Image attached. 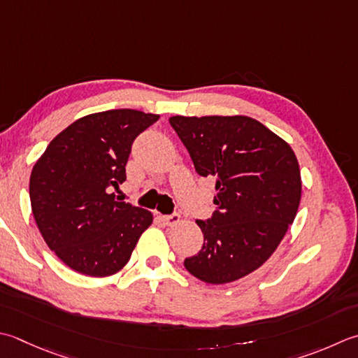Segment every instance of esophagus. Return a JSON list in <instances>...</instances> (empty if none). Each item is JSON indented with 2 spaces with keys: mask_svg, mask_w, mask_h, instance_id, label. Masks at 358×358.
I'll use <instances>...</instances> for the list:
<instances>
[{
  "mask_svg": "<svg viewBox=\"0 0 358 358\" xmlns=\"http://www.w3.org/2000/svg\"><path fill=\"white\" fill-rule=\"evenodd\" d=\"M163 220H164L166 225L173 227V225H177V223L180 222V214H171V215H164V217H163Z\"/></svg>",
  "mask_w": 358,
  "mask_h": 358,
  "instance_id": "obj_1",
  "label": "esophagus"
}]
</instances>
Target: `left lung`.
<instances>
[{
  "label": "left lung",
  "instance_id": "left-lung-1",
  "mask_svg": "<svg viewBox=\"0 0 358 358\" xmlns=\"http://www.w3.org/2000/svg\"><path fill=\"white\" fill-rule=\"evenodd\" d=\"M172 129L195 171L215 180L211 219L197 220L199 255L186 270L208 284H228L257 270L275 253L301 201L295 152L248 116H172Z\"/></svg>",
  "mask_w": 358,
  "mask_h": 358
}]
</instances>
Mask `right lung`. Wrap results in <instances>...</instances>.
<instances>
[{"mask_svg":"<svg viewBox=\"0 0 358 358\" xmlns=\"http://www.w3.org/2000/svg\"><path fill=\"white\" fill-rule=\"evenodd\" d=\"M158 119L130 108L83 116L60 131L32 167L35 223L49 250L80 275H115L152 225L150 211L117 201L111 187L125 181L135 138Z\"/></svg>","mask_w":358,"mask_h":358,"instance_id":"right-lung-1","label":"right lung"}]
</instances>
